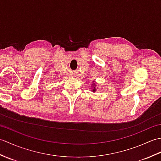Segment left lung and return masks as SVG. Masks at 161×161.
Listing matches in <instances>:
<instances>
[{
    "mask_svg": "<svg viewBox=\"0 0 161 161\" xmlns=\"http://www.w3.org/2000/svg\"><path fill=\"white\" fill-rule=\"evenodd\" d=\"M95 85H96V84H95L94 83V84L91 86H93V88H92V89H93V90H92V91H93V92H95V91H96V87H95Z\"/></svg>",
    "mask_w": 161,
    "mask_h": 161,
    "instance_id": "left-lung-1",
    "label": "left lung"
}]
</instances>
